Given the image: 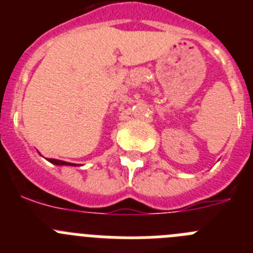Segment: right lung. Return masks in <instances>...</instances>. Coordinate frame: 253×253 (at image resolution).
Masks as SVG:
<instances>
[{"label":"right lung","instance_id":"1","mask_svg":"<svg viewBox=\"0 0 253 253\" xmlns=\"http://www.w3.org/2000/svg\"><path fill=\"white\" fill-rule=\"evenodd\" d=\"M49 162H51L53 165H57V166H63V165H67V166H76L73 163H68L64 162V161H59V160H54V158H49Z\"/></svg>","mask_w":253,"mask_h":253}]
</instances>
